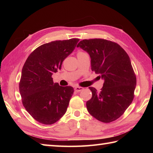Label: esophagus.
I'll list each match as a JSON object with an SVG mask.
<instances>
[{"label":"esophagus","instance_id":"1","mask_svg":"<svg viewBox=\"0 0 153 153\" xmlns=\"http://www.w3.org/2000/svg\"><path fill=\"white\" fill-rule=\"evenodd\" d=\"M74 90H75V91H76V92H79V91H83V88L81 87H76L74 88Z\"/></svg>","mask_w":153,"mask_h":153}]
</instances>
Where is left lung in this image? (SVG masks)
<instances>
[{
  "label": "left lung",
  "instance_id": "1",
  "mask_svg": "<svg viewBox=\"0 0 153 153\" xmlns=\"http://www.w3.org/2000/svg\"><path fill=\"white\" fill-rule=\"evenodd\" d=\"M77 47L89 54L91 70L104 80L100 92L89 87L92 97L86 103L87 110L102 122L114 121L123 114L134 97L136 77L130 58L118 44L102 39L82 40Z\"/></svg>",
  "mask_w": 153,
  "mask_h": 153
}]
</instances>
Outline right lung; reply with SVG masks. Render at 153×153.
Segmentation results:
<instances>
[{
    "label": "right lung",
    "mask_w": 153,
    "mask_h": 153,
    "mask_svg": "<svg viewBox=\"0 0 153 153\" xmlns=\"http://www.w3.org/2000/svg\"><path fill=\"white\" fill-rule=\"evenodd\" d=\"M79 39L55 41L37 47L23 66L19 93L23 105L37 122L53 124L66 113L74 93L72 87L54 83L52 75L61 69Z\"/></svg>",
    "instance_id": "obj_1"
}]
</instances>
